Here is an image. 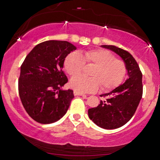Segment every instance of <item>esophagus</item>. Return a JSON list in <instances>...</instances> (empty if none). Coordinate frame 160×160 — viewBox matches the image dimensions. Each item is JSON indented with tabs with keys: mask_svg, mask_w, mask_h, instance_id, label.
<instances>
[{
	"mask_svg": "<svg viewBox=\"0 0 160 160\" xmlns=\"http://www.w3.org/2000/svg\"><path fill=\"white\" fill-rule=\"evenodd\" d=\"M74 95H79V96H84V97H86V95H85V94L81 93V92H76V91L74 92Z\"/></svg>",
	"mask_w": 160,
	"mask_h": 160,
	"instance_id": "34e87169",
	"label": "esophagus"
}]
</instances>
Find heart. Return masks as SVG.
<instances>
[{"mask_svg": "<svg viewBox=\"0 0 160 160\" xmlns=\"http://www.w3.org/2000/svg\"><path fill=\"white\" fill-rule=\"evenodd\" d=\"M95 65L90 78L78 76L69 82V86L78 92H95L101 85L103 89H111L122 82L126 67L122 60L105 49H94L69 54L64 62V68L71 76L80 73L84 64Z\"/></svg>", "mask_w": 160, "mask_h": 160, "instance_id": "obj_1", "label": "heart"}]
</instances>
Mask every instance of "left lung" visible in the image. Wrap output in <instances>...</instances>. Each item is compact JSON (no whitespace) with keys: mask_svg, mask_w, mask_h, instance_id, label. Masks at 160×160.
<instances>
[{"mask_svg":"<svg viewBox=\"0 0 160 160\" xmlns=\"http://www.w3.org/2000/svg\"><path fill=\"white\" fill-rule=\"evenodd\" d=\"M119 55L126 64L128 78L112 91L102 95L105 101L89 108L88 117L95 124L105 129L124 126L135 114L142 96V75L139 65L131 54L114 45H102Z\"/></svg>","mask_w":160,"mask_h":160,"instance_id":"obj_1","label":"left lung"}]
</instances>
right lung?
I'll return each instance as SVG.
<instances>
[{
  "label": "right lung",
  "mask_w": 160,
  "mask_h": 160,
  "mask_svg": "<svg viewBox=\"0 0 160 160\" xmlns=\"http://www.w3.org/2000/svg\"><path fill=\"white\" fill-rule=\"evenodd\" d=\"M76 47L66 41H46L37 44L21 67L18 92L24 109L42 124L57 122L65 115L73 91L62 90L68 82L64 62Z\"/></svg>",
  "instance_id": "obj_1"
}]
</instances>
